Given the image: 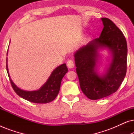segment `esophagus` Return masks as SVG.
<instances>
[{"label":"esophagus","instance_id":"obj_1","mask_svg":"<svg viewBox=\"0 0 134 134\" xmlns=\"http://www.w3.org/2000/svg\"><path fill=\"white\" fill-rule=\"evenodd\" d=\"M67 66L69 68H72L74 66V62H73L72 60H68L67 62Z\"/></svg>","mask_w":134,"mask_h":134}]
</instances>
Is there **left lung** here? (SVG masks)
Returning a JSON list of instances; mask_svg holds the SVG:
<instances>
[{"label":"left lung","instance_id":"8db88e82","mask_svg":"<svg viewBox=\"0 0 134 134\" xmlns=\"http://www.w3.org/2000/svg\"><path fill=\"white\" fill-rule=\"evenodd\" d=\"M104 25L100 36L89 42L74 54L76 72L82 92L96 100L116 92L122 83L127 69V47L121 31L108 18H101ZM111 51L112 61L104 75L97 72L100 49Z\"/></svg>","mask_w":134,"mask_h":134}]
</instances>
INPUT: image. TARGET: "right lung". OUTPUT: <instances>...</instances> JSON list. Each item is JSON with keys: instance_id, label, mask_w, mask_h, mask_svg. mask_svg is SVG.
<instances>
[{"instance_id": "1", "label": "right lung", "mask_w": 134, "mask_h": 134, "mask_svg": "<svg viewBox=\"0 0 134 134\" xmlns=\"http://www.w3.org/2000/svg\"><path fill=\"white\" fill-rule=\"evenodd\" d=\"M7 71L12 88L18 96L34 103L46 104L52 101L58 95L62 80L68 72V68L65 63L58 66L52 71L46 83L39 90L36 91H25L20 89L11 79L8 73L7 63Z\"/></svg>"}]
</instances>
